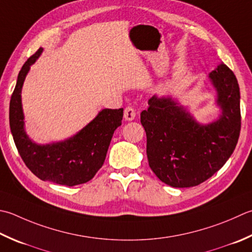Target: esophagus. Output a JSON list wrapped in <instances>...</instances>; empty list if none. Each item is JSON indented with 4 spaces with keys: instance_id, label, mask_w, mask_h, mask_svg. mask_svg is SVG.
Instances as JSON below:
<instances>
[{
    "instance_id": "obj_1",
    "label": "esophagus",
    "mask_w": 252,
    "mask_h": 252,
    "mask_svg": "<svg viewBox=\"0 0 252 252\" xmlns=\"http://www.w3.org/2000/svg\"><path fill=\"white\" fill-rule=\"evenodd\" d=\"M123 116H125V119L126 121H132V120L135 119L136 112L132 107H126L125 109V115H123Z\"/></svg>"
}]
</instances>
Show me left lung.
Returning a JSON list of instances; mask_svg holds the SVG:
<instances>
[{
    "label": "left lung",
    "instance_id": "obj_1",
    "mask_svg": "<svg viewBox=\"0 0 252 252\" xmlns=\"http://www.w3.org/2000/svg\"><path fill=\"white\" fill-rule=\"evenodd\" d=\"M215 88L219 118L208 125L171 96L154 95L141 113L146 132L149 165L158 179L174 188L198 186L228 160L240 133V92L233 71L224 63L209 74Z\"/></svg>",
    "mask_w": 252,
    "mask_h": 252
}]
</instances>
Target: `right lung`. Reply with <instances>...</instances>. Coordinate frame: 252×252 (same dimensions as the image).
I'll return each instance as SVG.
<instances>
[{"mask_svg":"<svg viewBox=\"0 0 252 252\" xmlns=\"http://www.w3.org/2000/svg\"><path fill=\"white\" fill-rule=\"evenodd\" d=\"M42 48L25 62L9 102V126L19 155L34 176L43 181L77 186L90 181L101 168L113 133L121 126L123 108L102 109L94 119L66 140L38 144L25 130L22 90L31 66Z\"/></svg>","mask_w":252,"mask_h":252,"instance_id":"right-lung-1","label":"right lung"}]
</instances>
